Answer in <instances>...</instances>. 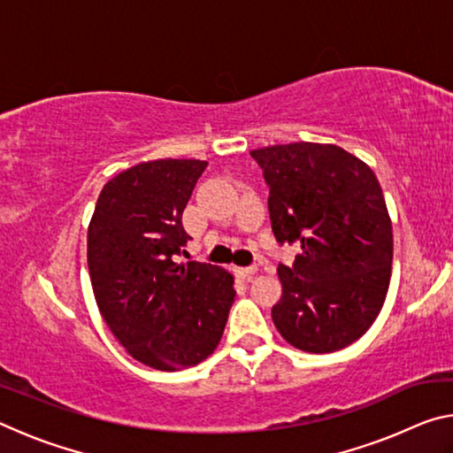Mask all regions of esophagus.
<instances>
[{
	"mask_svg": "<svg viewBox=\"0 0 453 453\" xmlns=\"http://www.w3.org/2000/svg\"><path fill=\"white\" fill-rule=\"evenodd\" d=\"M257 272V265H248V267H235V273L242 275V278H251Z\"/></svg>",
	"mask_w": 453,
	"mask_h": 453,
	"instance_id": "1",
	"label": "esophagus"
}]
</instances>
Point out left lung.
I'll list each match as a JSON object with an SVG mask.
<instances>
[{
    "instance_id": "obj_1",
    "label": "left lung",
    "mask_w": 453,
    "mask_h": 453,
    "mask_svg": "<svg viewBox=\"0 0 453 453\" xmlns=\"http://www.w3.org/2000/svg\"><path fill=\"white\" fill-rule=\"evenodd\" d=\"M270 188L275 240L300 243L278 267L281 300L272 319L283 340L329 354L359 340L386 302L394 235L375 173L329 143H288L250 151Z\"/></svg>"
}]
</instances>
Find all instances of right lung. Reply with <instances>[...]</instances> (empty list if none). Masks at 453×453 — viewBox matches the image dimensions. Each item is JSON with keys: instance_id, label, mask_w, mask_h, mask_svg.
Masks as SVG:
<instances>
[{"instance_id": "right-lung-1", "label": "right lung", "mask_w": 453, "mask_h": 453, "mask_svg": "<svg viewBox=\"0 0 453 453\" xmlns=\"http://www.w3.org/2000/svg\"><path fill=\"white\" fill-rule=\"evenodd\" d=\"M208 162L156 159L104 186L88 229V267L107 327L137 362L186 370L218 348L235 302L234 278L180 256L183 210Z\"/></svg>"}]
</instances>
